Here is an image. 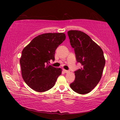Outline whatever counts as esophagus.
<instances>
[{"mask_svg": "<svg viewBox=\"0 0 120 120\" xmlns=\"http://www.w3.org/2000/svg\"><path fill=\"white\" fill-rule=\"evenodd\" d=\"M63 71H64V72H65V73H68V72H69V71L66 70H65V69H63Z\"/></svg>", "mask_w": 120, "mask_h": 120, "instance_id": "1", "label": "esophagus"}]
</instances>
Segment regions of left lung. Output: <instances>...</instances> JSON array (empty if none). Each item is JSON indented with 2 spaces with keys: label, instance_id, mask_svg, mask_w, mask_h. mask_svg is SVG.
<instances>
[{
  "label": "left lung",
  "instance_id": "obj_1",
  "mask_svg": "<svg viewBox=\"0 0 120 120\" xmlns=\"http://www.w3.org/2000/svg\"><path fill=\"white\" fill-rule=\"evenodd\" d=\"M68 35L77 61L82 65L75 72V80L70 86L77 93L86 94L101 80L105 64L104 53L100 46L83 32L70 30Z\"/></svg>",
  "mask_w": 120,
  "mask_h": 120
}]
</instances>
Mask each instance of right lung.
Segmentation results:
<instances>
[{
	"instance_id": "add662e5",
	"label": "right lung",
	"mask_w": 120,
	"mask_h": 120,
	"mask_svg": "<svg viewBox=\"0 0 120 120\" xmlns=\"http://www.w3.org/2000/svg\"><path fill=\"white\" fill-rule=\"evenodd\" d=\"M63 33H48L36 36L23 49L20 58L22 76L30 88L38 92L52 88L62 69L48 64L54 60L55 51L66 39Z\"/></svg>"
}]
</instances>
